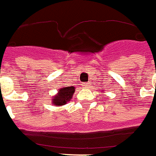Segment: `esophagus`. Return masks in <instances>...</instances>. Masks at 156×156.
Segmentation results:
<instances>
[{
    "instance_id": "esophagus-1",
    "label": "esophagus",
    "mask_w": 156,
    "mask_h": 156,
    "mask_svg": "<svg viewBox=\"0 0 156 156\" xmlns=\"http://www.w3.org/2000/svg\"><path fill=\"white\" fill-rule=\"evenodd\" d=\"M90 83H82V86L83 87H89Z\"/></svg>"
}]
</instances>
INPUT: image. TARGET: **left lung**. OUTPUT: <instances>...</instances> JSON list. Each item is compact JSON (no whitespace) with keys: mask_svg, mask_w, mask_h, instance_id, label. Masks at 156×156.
Listing matches in <instances>:
<instances>
[{"mask_svg":"<svg viewBox=\"0 0 156 156\" xmlns=\"http://www.w3.org/2000/svg\"><path fill=\"white\" fill-rule=\"evenodd\" d=\"M102 91H104V90H102Z\"/></svg>","mask_w":156,"mask_h":156,"instance_id":"8db88e82","label":"left lung"}]
</instances>
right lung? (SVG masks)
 <instances>
[{
	"instance_id": "add662e5",
	"label": "right lung",
	"mask_w": 156,
	"mask_h": 156,
	"mask_svg": "<svg viewBox=\"0 0 156 156\" xmlns=\"http://www.w3.org/2000/svg\"><path fill=\"white\" fill-rule=\"evenodd\" d=\"M75 87L74 86H63L59 89V91L56 95L52 96L51 102L54 105L61 106L67 104L70 101L73 94L75 93Z\"/></svg>"
}]
</instances>
